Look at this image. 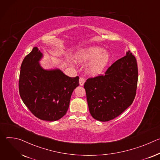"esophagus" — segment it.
Masks as SVG:
<instances>
[{
    "label": "esophagus",
    "mask_w": 160,
    "mask_h": 160,
    "mask_svg": "<svg viewBox=\"0 0 160 160\" xmlns=\"http://www.w3.org/2000/svg\"><path fill=\"white\" fill-rule=\"evenodd\" d=\"M85 82H86V78L85 77H80L79 83H80V85H83Z\"/></svg>",
    "instance_id": "obj_1"
}]
</instances>
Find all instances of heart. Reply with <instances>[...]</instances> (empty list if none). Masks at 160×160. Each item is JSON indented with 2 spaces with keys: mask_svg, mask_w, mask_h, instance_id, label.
Returning a JSON list of instances; mask_svg holds the SVG:
<instances>
[{
  "mask_svg": "<svg viewBox=\"0 0 160 160\" xmlns=\"http://www.w3.org/2000/svg\"><path fill=\"white\" fill-rule=\"evenodd\" d=\"M75 59L78 62H85L91 61L87 68V73L92 76L101 74L106 67L109 56L106 51L99 47H90L79 50L76 55Z\"/></svg>",
  "mask_w": 160,
  "mask_h": 160,
  "instance_id": "obj_1",
  "label": "heart"
}]
</instances>
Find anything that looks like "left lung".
<instances>
[{"label":"left lung","mask_w":160,"mask_h":160,"mask_svg":"<svg viewBox=\"0 0 160 160\" xmlns=\"http://www.w3.org/2000/svg\"><path fill=\"white\" fill-rule=\"evenodd\" d=\"M138 81L137 60L128 51L108 68L105 75L89 78L85 83L90 115L101 122L118 117L132 104Z\"/></svg>","instance_id":"1"}]
</instances>
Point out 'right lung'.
<instances>
[{
  "label": "right lung",
  "instance_id": "add662e5",
  "mask_svg": "<svg viewBox=\"0 0 160 160\" xmlns=\"http://www.w3.org/2000/svg\"><path fill=\"white\" fill-rule=\"evenodd\" d=\"M42 54L37 47L25 56L19 78L20 97L37 118L56 121L66 115L79 77H70L59 70H45L38 61Z\"/></svg>",
  "mask_w": 160,
  "mask_h": 160
}]
</instances>
